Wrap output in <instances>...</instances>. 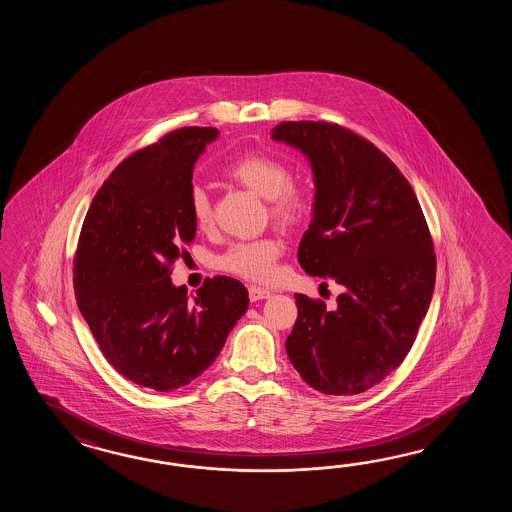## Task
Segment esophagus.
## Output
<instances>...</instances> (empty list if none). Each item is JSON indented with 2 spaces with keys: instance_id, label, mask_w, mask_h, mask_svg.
Returning a JSON list of instances; mask_svg holds the SVG:
<instances>
[{
  "instance_id": "obj_1",
  "label": "esophagus",
  "mask_w": 512,
  "mask_h": 512,
  "mask_svg": "<svg viewBox=\"0 0 512 512\" xmlns=\"http://www.w3.org/2000/svg\"><path fill=\"white\" fill-rule=\"evenodd\" d=\"M269 296H271L269 289H263V287H258V285H251V287H249V298H251V302L265 300V298H269Z\"/></svg>"
}]
</instances>
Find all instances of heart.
I'll return each mask as SVG.
<instances>
[{"label": "heart", "instance_id": "obj_1", "mask_svg": "<svg viewBox=\"0 0 512 512\" xmlns=\"http://www.w3.org/2000/svg\"><path fill=\"white\" fill-rule=\"evenodd\" d=\"M225 175L249 188L254 194L267 197L269 214L285 227L304 223L313 207V185L298 175H291L289 164L265 152H245L225 166ZM188 208L199 229L212 223V201L203 186H192L188 192ZM282 241L265 236L230 245L218 258L221 271L251 282H269L276 274V263L282 256Z\"/></svg>", "mask_w": 512, "mask_h": 512}]
</instances>
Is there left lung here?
Wrapping results in <instances>:
<instances>
[{
	"label": "left lung",
	"instance_id": "1",
	"mask_svg": "<svg viewBox=\"0 0 512 512\" xmlns=\"http://www.w3.org/2000/svg\"><path fill=\"white\" fill-rule=\"evenodd\" d=\"M272 139L300 148L315 172L298 261L307 274L344 287L333 309L294 294L287 355L318 392H366L403 364L432 300L435 252L425 214L390 157L355 131L285 120Z\"/></svg>",
	"mask_w": 512,
	"mask_h": 512
}]
</instances>
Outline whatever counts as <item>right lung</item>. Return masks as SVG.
<instances>
[{"mask_svg": "<svg viewBox=\"0 0 512 512\" xmlns=\"http://www.w3.org/2000/svg\"><path fill=\"white\" fill-rule=\"evenodd\" d=\"M216 128L170 131L131 153L93 197L73 258L78 309L128 381L172 392L216 360L249 307L243 283L207 278L196 298L170 280L196 236L188 208L194 163Z\"/></svg>", "mask_w": 512, "mask_h": 512, "instance_id": "obj_1", "label": "right lung"}]
</instances>
